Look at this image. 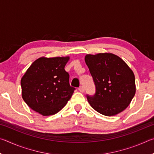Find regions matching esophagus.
I'll use <instances>...</instances> for the list:
<instances>
[{"label":"esophagus","instance_id":"obj_1","mask_svg":"<svg viewBox=\"0 0 154 154\" xmlns=\"http://www.w3.org/2000/svg\"><path fill=\"white\" fill-rule=\"evenodd\" d=\"M78 90H79V92H84V90H85V89H84V88H83V86H80L79 88V89H78Z\"/></svg>","mask_w":154,"mask_h":154}]
</instances>
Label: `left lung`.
I'll use <instances>...</instances> for the list:
<instances>
[{
	"mask_svg": "<svg viewBox=\"0 0 154 154\" xmlns=\"http://www.w3.org/2000/svg\"><path fill=\"white\" fill-rule=\"evenodd\" d=\"M85 62L96 86L95 95H87L90 106L106 116L125 110L136 92L134 75L128 65L111 53L87 54Z\"/></svg>",
	"mask_w": 154,
	"mask_h": 154,
	"instance_id": "obj_1",
	"label": "left lung"
}]
</instances>
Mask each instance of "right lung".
Masks as SVG:
<instances>
[{
  "label": "right lung",
  "mask_w": 154,
  "mask_h": 154,
  "mask_svg": "<svg viewBox=\"0 0 154 154\" xmlns=\"http://www.w3.org/2000/svg\"><path fill=\"white\" fill-rule=\"evenodd\" d=\"M69 56L41 57L33 62L21 79L23 100L43 116L58 113L66 105L75 88L69 84L64 70Z\"/></svg>",
  "instance_id": "right-lung-1"
}]
</instances>
